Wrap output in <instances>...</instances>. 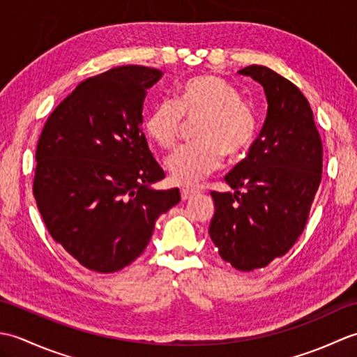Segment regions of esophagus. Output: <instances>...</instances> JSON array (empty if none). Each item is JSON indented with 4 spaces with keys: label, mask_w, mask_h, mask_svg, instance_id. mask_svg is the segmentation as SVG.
<instances>
[{
    "label": "esophagus",
    "mask_w": 357,
    "mask_h": 357,
    "mask_svg": "<svg viewBox=\"0 0 357 357\" xmlns=\"http://www.w3.org/2000/svg\"><path fill=\"white\" fill-rule=\"evenodd\" d=\"M193 195H195V190H192V188H183V190H181V198H183V201L190 199Z\"/></svg>",
    "instance_id": "esophagus-1"
}]
</instances>
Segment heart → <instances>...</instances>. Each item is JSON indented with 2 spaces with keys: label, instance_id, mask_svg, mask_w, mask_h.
Masks as SVG:
<instances>
[{
  "label": "heart",
  "instance_id": "1",
  "mask_svg": "<svg viewBox=\"0 0 357 357\" xmlns=\"http://www.w3.org/2000/svg\"><path fill=\"white\" fill-rule=\"evenodd\" d=\"M183 118L196 121L193 138L167 158L165 169L179 185H193L216 172L224 156L234 159L245 155L256 136V118L252 107L241 100L239 90L211 73L193 75L174 90V100L162 101L144 118V132L161 149L176 144Z\"/></svg>",
  "mask_w": 357,
  "mask_h": 357
}]
</instances>
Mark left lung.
Returning <instances> with one entry per match:
<instances>
[{
    "label": "left lung",
    "instance_id": "left-lung-1",
    "mask_svg": "<svg viewBox=\"0 0 357 357\" xmlns=\"http://www.w3.org/2000/svg\"><path fill=\"white\" fill-rule=\"evenodd\" d=\"M264 87L267 118L245 159L211 192L210 238L225 262L252 271L284 256L304 231L322 178V141L307 98L264 66L239 70Z\"/></svg>",
    "mask_w": 357,
    "mask_h": 357
}]
</instances>
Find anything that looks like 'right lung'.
Returning <instances> with one entry per match:
<instances>
[{"label":"right lung","instance_id":"add662e5","mask_svg":"<svg viewBox=\"0 0 357 357\" xmlns=\"http://www.w3.org/2000/svg\"><path fill=\"white\" fill-rule=\"evenodd\" d=\"M162 72L119 66L87 78L52 112L36 146L33 196L50 236L86 268L113 273L150 242L181 201L150 185L165 174L142 132V104Z\"/></svg>","mask_w":357,"mask_h":357}]
</instances>
